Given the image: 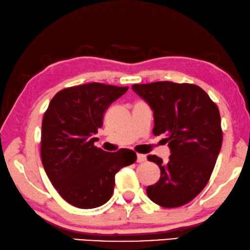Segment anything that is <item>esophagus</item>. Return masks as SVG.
Listing matches in <instances>:
<instances>
[{"label":"esophagus","instance_id":"obj_1","mask_svg":"<svg viewBox=\"0 0 250 250\" xmlns=\"http://www.w3.org/2000/svg\"><path fill=\"white\" fill-rule=\"evenodd\" d=\"M146 159H147L146 155H143V154H138V155H137V162H138V163H144V162H146Z\"/></svg>","mask_w":250,"mask_h":250}]
</instances>
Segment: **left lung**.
I'll return each instance as SVG.
<instances>
[{
    "label": "left lung",
    "instance_id": "8db88e82",
    "mask_svg": "<svg viewBox=\"0 0 250 250\" xmlns=\"http://www.w3.org/2000/svg\"><path fill=\"white\" fill-rule=\"evenodd\" d=\"M132 89L154 111L152 133H166L170 148L167 162L156 155L161 178L147 188V195L163 208L191 202L206 188L222 145L219 109L206 92L194 84L155 82L135 84Z\"/></svg>",
    "mask_w": 250,
    "mask_h": 250
}]
</instances>
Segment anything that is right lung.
Instances as JSON below:
<instances>
[{
  "instance_id": "add662e5",
  "label": "right lung",
  "mask_w": 250,
  "mask_h": 250,
  "mask_svg": "<svg viewBox=\"0 0 250 250\" xmlns=\"http://www.w3.org/2000/svg\"><path fill=\"white\" fill-rule=\"evenodd\" d=\"M88 83L59 91L43 114L42 161L62 199L80 208L103 206L114 191V176L136 162L130 149L107 152L94 146L109 105L128 91Z\"/></svg>"
}]
</instances>
